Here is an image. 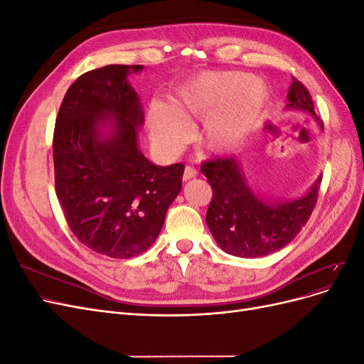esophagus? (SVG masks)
Here are the masks:
<instances>
[{
  "instance_id": "obj_1",
  "label": "esophagus",
  "mask_w": 364,
  "mask_h": 364,
  "mask_svg": "<svg viewBox=\"0 0 364 364\" xmlns=\"http://www.w3.org/2000/svg\"><path fill=\"white\" fill-rule=\"evenodd\" d=\"M196 168L194 167H191V165H186L185 167V171H183V181H190V179H193L194 176H196Z\"/></svg>"
}]
</instances>
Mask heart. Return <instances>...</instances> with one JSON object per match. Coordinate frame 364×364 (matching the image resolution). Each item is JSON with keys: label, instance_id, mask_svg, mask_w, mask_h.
<instances>
[{"label": "heart", "instance_id": "obj_1", "mask_svg": "<svg viewBox=\"0 0 364 364\" xmlns=\"http://www.w3.org/2000/svg\"><path fill=\"white\" fill-rule=\"evenodd\" d=\"M269 103V90L259 79L238 71H205L183 83L171 106L155 103L150 109L151 139L165 151L178 150L190 129L202 118L199 146L213 155L235 149L255 130Z\"/></svg>", "mask_w": 364, "mask_h": 364}]
</instances>
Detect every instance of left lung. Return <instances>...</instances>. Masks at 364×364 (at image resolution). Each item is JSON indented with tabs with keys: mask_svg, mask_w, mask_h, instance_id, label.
<instances>
[{
	"mask_svg": "<svg viewBox=\"0 0 364 364\" xmlns=\"http://www.w3.org/2000/svg\"><path fill=\"white\" fill-rule=\"evenodd\" d=\"M291 79L287 109L310 114L323 129L310 92L299 80ZM200 170L213 188L206 225L220 247L241 258L266 257L287 246L310 218L322 182L321 176L299 199L267 200L252 191L234 156L202 162Z\"/></svg>",
	"mask_w": 364,
	"mask_h": 364,
	"instance_id": "8db88e82",
	"label": "left lung"
}]
</instances>
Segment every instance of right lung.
I'll list each match as a JSON object with an SVG mask.
<instances>
[{
	"label": "right lung",
	"instance_id": "right-lung-1",
	"mask_svg": "<svg viewBox=\"0 0 364 364\" xmlns=\"http://www.w3.org/2000/svg\"><path fill=\"white\" fill-rule=\"evenodd\" d=\"M141 70L107 65L82 74L63 97L53 136L54 183L70 229L118 259L155 243L185 168L159 167L138 147L144 111L127 75Z\"/></svg>",
	"mask_w": 364,
	"mask_h": 364
}]
</instances>
